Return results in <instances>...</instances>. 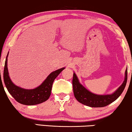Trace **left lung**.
Returning <instances> with one entry per match:
<instances>
[{
  "instance_id": "left-lung-1",
  "label": "left lung",
  "mask_w": 132,
  "mask_h": 132,
  "mask_svg": "<svg viewBox=\"0 0 132 132\" xmlns=\"http://www.w3.org/2000/svg\"><path fill=\"white\" fill-rule=\"evenodd\" d=\"M127 80V69L126 70L124 80L120 87L110 94L99 95L91 93L79 82L75 73H73V93L76 100L84 105L92 108H102L114 102L123 92Z\"/></svg>"
}]
</instances>
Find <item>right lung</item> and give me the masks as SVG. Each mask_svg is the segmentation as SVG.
I'll list each match as a JSON object with an SVG mask.
<instances>
[{"label": "right lung", "instance_id": "1", "mask_svg": "<svg viewBox=\"0 0 132 132\" xmlns=\"http://www.w3.org/2000/svg\"><path fill=\"white\" fill-rule=\"evenodd\" d=\"M8 56H6L3 71V80L11 95L20 103L24 105H35L47 100L51 94L52 85L54 80L65 67L52 72L40 85L34 89H24L15 85L11 79L8 69Z\"/></svg>", "mask_w": 132, "mask_h": 132}]
</instances>
